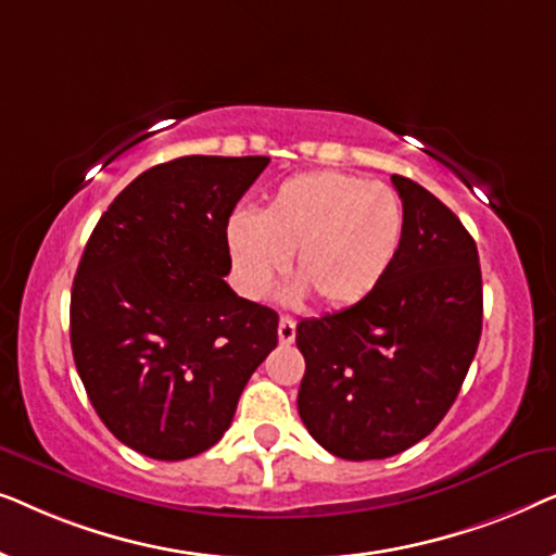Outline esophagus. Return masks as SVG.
<instances>
[{
  "label": "esophagus",
  "instance_id": "1",
  "mask_svg": "<svg viewBox=\"0 0 556 556\" xmlns=\"http://www.w3.org/2000/svg\"><path fill=\"white\" fill-rule=\"evenodd\" d=\"M278 339H280V344H291V341L295 339V321L291 316H280Z\"/></svg>",
  "mask_w": 556,
  "mask_h": 556
}]
</instances>
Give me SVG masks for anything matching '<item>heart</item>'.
<instances>
[{"label": "heart", "instance_id": "obj_1", "mask_svg": "<svg viewBox=\"0 0 556 556\" xmlns=\"http://www.w3.org/2000/svg\"><path fill=\"white\" fill-rule=\"evenodd\" d=\"M405 235L400 194L346 172H306L280 181L263 210H235L225 242L240 291L268 299L295 253L288 299L316 295L326 308L371 295L397 261Z\"/></svg>", "mask_w": 556, "mask_h": 556}]
</instances>
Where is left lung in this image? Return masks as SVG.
I'll use <instances>...</instances> for the list:
<instances>
[{"label": "left lung", "mask_w": 556, "mask_h": 556, "mask_svg": "<svg viewBox=\"0 0 556 556\" xmlns=\"http://www.w3.org/2000/svg\"><path fill=\"white\" fill-rule=\"evenodd\" d=\"M405 235L367 299L295 329L306 375L299 415L311 438L346 460L397 455L430 435L458 397L483 324L476 240L407 177H392Z\"/></svg>", "instance_id": "left-lung-1"}]
</instances>
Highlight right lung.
Segmentation results:
<instances>
[{
  "mask_svg": "<svg viewBox=\"0 0 556 556\" xmlns=\"http://www.w3.org/2000/svg\"><path fill=\"white\" fill-rule=\"evenodd\" d=\"M268 156H181L139 174L98 219L71 293L90 405L136 453L185 460L230 428L278 344V314L225 276V223Z\"/></svg>",
  "mask_w": 556,
  "mask_h": 556,
  "instance_id": "add662e5",
  "label": "right lung"
}]
</instances>
